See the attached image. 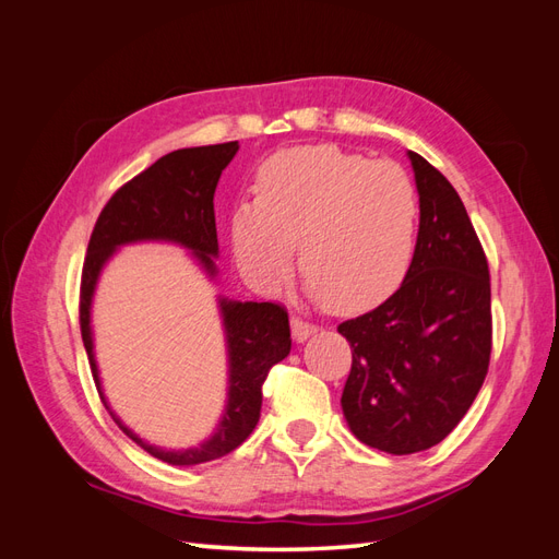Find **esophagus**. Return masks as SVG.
<instances>
[{"instance_id":"esophagus-1","label":"esophagus","mask_w":559,"mask_h":559,"mask_svg":"<svg viewBox=\"0 0 559 559\" xmlns=\"http://www.w3.org/2000/svg\"><path fill=\"white\" fill-rule=\"evenodd\" d=\"M317 331V326L312 324V321H306V319H300V317H292V333H294V337L298 343H302L306 341L308 335H312Z\"/></svg>"}]
</instances>
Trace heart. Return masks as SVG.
Returning a JSON list of instances; mask_svg holds the SVG:
<instances>
[{
	"label": "heart",
	"mask_w": 559,
	"mask_h": 559,
	"mask_svg": "<svg viewBox=\"0 0 559 559\" xmlns=\"http://www.w3.org/2000/svg\"><path fill=\"white\" fill-rule=\"evenodd\" d=\"M417 216V189L396 163L331 144L286 148L261 165L259 200L233 212L235 259L253 284L273 286L298 240L310 292L335 312H359L405 275Z\"/></svg>",
	"instance_id": "1"
}]
</instances>
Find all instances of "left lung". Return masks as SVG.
Instances as JSON below:
<instances>
[{"label":"left lung","mask_w":559,"mask_h":559,"mask_svg":"<svg viewBox=\"0 0 559 559\" xmlns=\"http://www.w3.org/2000/svg\"><path fill=\"white\" fill-rule=\"evenodd\" d=\"M419 233L403 284L343 321L352 370L343 413L361 443L389 454L429 450L476 401L492 354V292L476 228L452 183L411 151Z\"/></svg>","instance_id":"1"}]
</instances>
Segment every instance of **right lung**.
Returning a JSON list of instances; mask_svg holds the SVG:
<instances>
[{"instance_id":"obj_1","label":"right lung","mask_w":559,"mask_h":559,"mask_svg":"<svg viewBox=\"0 0 559 559\" xmlns=\"http://www.w3.org/2000/svg\"><path fill=\"white\" fill-rule=\"evenodd\" d=\"M238 142L179 148L158 158L144 173L126 181L118 189L105 210L99 212L86 261L81 270L79 292V324L81 337L88 352L93 380L99 392L97 366L93 359L91 337V298L95 282L105 261L118 245L138 240H170L195 251L200 263L214 273V261L218 251L216 222H214V191L224 167L238 154ZM228 354H230V386L228 405L222 425L207 443L186 452H165L146 445L142 438L126 429L114 417L109 405L105 408L118 427L142 445L156 460L177 466H191L212 462L233 452L247 441V436L257 427L263 403V382L270 368L280 364L292 352L289 312L280 302H230L222 300Z\"/></svg>"}]
</instances>
